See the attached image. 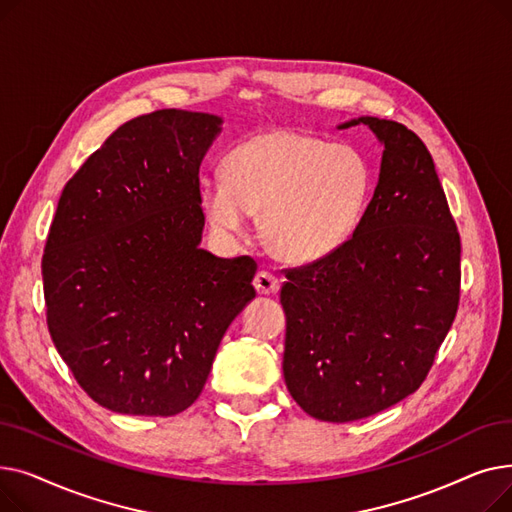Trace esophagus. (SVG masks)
Returning <instances> with one entry per match:
<instances>
[{
	"label": "esophagus",
	"mask_w": 512,
	"mask_h": 512,
	"mask_svg": "<svg viewBox=\"0 0 512 512\" xmlns=\"http://www.w3.org/2000/svg\"><path fill=\"white\" fill-rule=\"evenodd\" d=\"M259 294H276L280 288V280L270 272H259L253 280Z\"/></svg>",
	"instance_id": "obj_1"
}]
</instances>
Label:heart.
I'll use <instances>...</instances> for the list:
<instances>
[{
	"label": "heart",
	"instance_id": "obj_1",
	"mask_svg": "<svg viewBox=\"0 0 512 512\" xmlns=\"http://www.w3.org/2000/svg\"><path fill=\"white\" fill-rule=\"evenodd\" d=\"M371 174L351 145L274 130L238 145L224 176L201 184V207L224 236L249 230L261 211V232L290 261H317L353 234L365 209Z\"/></svg>",
	"mask_w": 512,
	"mask_h": 512
}]
</instances>
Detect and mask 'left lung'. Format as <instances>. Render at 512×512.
<instances>
[{"label": "left lung", "instance_id": "obj_1", "mask_svg": "<svg viewBox=\"0 0 512 512\" xmlns=\"http://www.w3.org/2000/svg\"><path fill=\"white\" fill-rule=\"evenodd\" d=\"M384 143L380 180L353 236L284 270V380L330 423L380 413L413 394L461 299V236L434 159L405 124L363 116Z\"/></svg>", "mask_w": 512, "mask_h": 512}]
</instances>
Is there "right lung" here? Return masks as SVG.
<instances>
[{
  "instance_id": "1",
  "label": "right lung",
  "mask_w": 512,
  "mask_h": 512,
  "mask_svg": "<svg viewBox=\"0 0 512 512\" xmlns=\"http://www.w3.org/2000/svg\"><path fill=\"white\" fill-rule=\"evenodd\" d=\"M222 118H132L66 182L41 261L47 328L74 380L122 415L172 417L199 398L255 259L201 249L199 166Z\"/></svg>"
}]
</instances>
